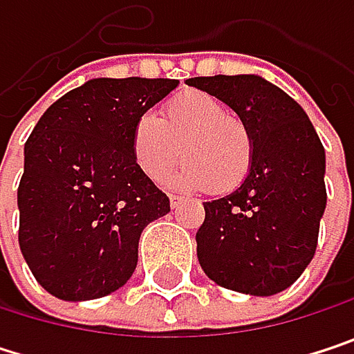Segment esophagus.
<instances>
[{
	"instance_id": "obj_1",
	"label": "esophagus",
	"mask_w": 354,
	"mask_h": 354,
	"mask_svg": "<svg viewBox=\"0 0 354 354\" xmlns=\"http://www.w3.org/2000/svg\"><path fill=\"white\" fill-rule=\"evenodd\" d=\"M182 205V196H176V194H170V207L172 209H178Z\"/></svg>"
}]
</instances>
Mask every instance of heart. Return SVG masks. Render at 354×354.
Listing matches in <instances>:
<instances>
[{
	"mask_svg": "<svg viewBox=\"0 0 354 354\" xmlns=\"http://www.w3.org/2000/svg\"><path fill=\"white\" fill-rule=\"evenodd\" d=\"M180 151H177V147ZM131 153L137 168L153 182L166 176L178 156L184 164L166 180L170 188L236 190L250 174L254 143L246 122L203 90L172 96L160 118L151 112L137 116L131 129Z\"/></svg>",
	"mask_w": 354,
	"mask_h": 354,
	"instance_id": "heart-1",
	"label": "heart"
}]
</instances>
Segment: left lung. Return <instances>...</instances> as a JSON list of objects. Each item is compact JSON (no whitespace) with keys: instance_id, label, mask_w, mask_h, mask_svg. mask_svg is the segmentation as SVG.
Listing matches in <instances>:
<instances>
[{"instance_id":"left-lung-1","label":"left lung","mask_w":354,"mask_h":354,"mask_svg":"<svg viewBox=\"0 0 354 354\" xmlns=\"http://www.w3.org/2000/svg\"><path fill=\"white\" fill-rule=\"evenodd\" d=\"M225 102L252 135L248 178L205 205L196 256L217 285L268 297L291 287L312 262L326 209V153L318 133L289 94L260 75L190 77Z\"/></svg>"}]
</instances>
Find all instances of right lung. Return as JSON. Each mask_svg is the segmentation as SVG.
Masks as SVG:
<instances>
[{"instance_id": "right-lung-1", "label": "right lung", "mask_w": 354, "mask_h": 354, "mask_svg": "<svg viewBox=\"0 0 354 354\" xmlns=\"http://www.w3.org/2000/svg\"><path fill=\"white\" fill-rule=\"evenodd\" d=\"M176 86L164 77L90 80L36 122L18 186V242L50 295L98 299L135 272L141 232L170 213V198L137 168L131 129Z\"/></svg>"}]
</instances>
